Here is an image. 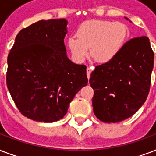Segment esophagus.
Segmentation results:
<instances>
[{
    "label": "esophagus",
    "mask_w": 156,
    "mask_h": 156,
    "mask_svg": "<svg viewBox=\"0 0 156 156\" xmlns=\"http://www.w3.org/2000/svg\"><path fill=\"white\" fill-rule=\"evenodd\" d=\"M93 69H94V67H90V66H89V67L87 68V75L88 79L90 78V73H91V71L93 70Z\"/></svg>",
    "instance_id": "1"
}]
</instances>
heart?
<instances>
[{
    "instance_id": "b5f03b06",
    "label": "heart",
    "mask_w": 156,
    "mask_h": 156,
    "mask_svg": "<svg viewBox=\"0 0 156 156\" xmlns=\"http://www.w3.org/2000/svg\"><path fill=\"white\" fill-rule=\"evenodd\" d=\"M77 38H69V50L73 60L83 62L89 55L100 63H107L121 52L129 37V29L124 23L102 20L83 23L77 30Z\"/></svg>"
}]
</instances>
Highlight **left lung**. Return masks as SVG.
Here are the masks:
<instances>
[{"mask_svg": "<svg viewBox=\"0 0 156 156\" xmlns=\"http://www.w3.org/2000/svg\"><path fill=\"white\" fill-rule=\"evenodd\" d=\"M153 66L154 52L146 36L131 39L115 58L95 66L89 83L96 117L116 123L133 116L147 98Z\"/></svg>", "mask_w": 156, "mask_h": 156, "instance_id": "left-lung-1", "label": "left lung"}]
</instances>
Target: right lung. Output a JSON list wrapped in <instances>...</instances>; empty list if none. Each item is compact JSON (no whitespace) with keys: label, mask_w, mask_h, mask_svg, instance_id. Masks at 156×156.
Here are the masks:
<instances>
[{"label":"right lung","mask_w":156,"mask_h":156,"mask_svg":"<svg viewBox=\"0 0 156 156\" xmlns=\"http://www.w3.org/2000/svg\"><path fill=\"white\" fill-rule=\"evenodd\" d=\"M67 24L64 18L33 23L19 31L9 53L7 87L21 113L33 121H59L87 85V66L67 56Z\"/></svg>","instance_id":"1"}]
</instances>
